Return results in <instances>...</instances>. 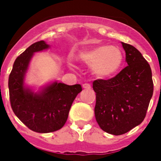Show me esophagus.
I'll use <instances>...</instances> for the list:
<instances>
[{
  "label": "esophagus",
  "mask_w": 161,
  "mask_h": 161,
  "mask_svg": "<svg viewBox=\"0 0 161 161\" xmlns=\"http://www.w3.org/2000/svg\"><path fill=\"white\" fill-rule=\"evenodd\" d=\"M83 88H85V89H90L91 85L89 83H83Z\"/></svg>",
  "instance_id": "obj_1"
}]
</instances>
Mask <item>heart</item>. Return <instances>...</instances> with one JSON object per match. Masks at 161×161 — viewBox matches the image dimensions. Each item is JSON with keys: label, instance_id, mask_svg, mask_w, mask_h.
<instances>
[{"label": "heart", "instance_id": "obj_1", "mask_svg": "<svg viewBox=\"0 0 161 161\" xmlns=\"http://www.w3.org/2000/svg\"><path fill=\"white\" fill-rule=\"evenodd\" d=\"M78 59L91 66L96 76L103 78H109L119 71L124 62V56L117 47L102 45L81 51Z\"/></svg>", "mask_w": 161, "mask_h": 161}]
</instances>
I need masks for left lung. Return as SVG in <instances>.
<instances>
[{
    "mask_svg": "<svg viewBox=\"0 0 161 161\" xmlns=\"http://www.w3.org/2000/svg\"><path fill=\"white\" fill-rule=\"evenodd\" d=\"M121 43L127 67L114 78L93 83L96 120L103 131L114 135L125 134L143 122L154 90L147 61L135 47Z\"/></svg>",
    "mask_w": 161,
    "mask_h": 161,
    "instance_id": "left-lung-1",
    "label": "left lung"
}]
</instances>
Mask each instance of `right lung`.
<instances>
[{"label": "right lung", "instance_id": "add662e5", "mask_svg": "<svg viewBox=\"0 0 161 161\" xmlns=\"http://www.w3.org/2000/svg\"><path fill=\"white\" fill-rule=\"evenodd\" d=\"M50 46L44 41L31 44L14 62L8 80L11 108L24 125L37 133L60 130L68 119L73 100L82 91L80 84L53 82L37 92L25 84V76L35 53Z\"/></svg>", "mask_w": 161, "mask_h": 161}]
</instances>
